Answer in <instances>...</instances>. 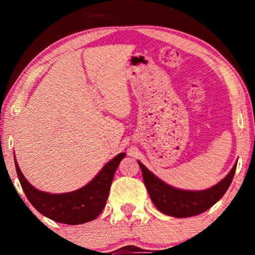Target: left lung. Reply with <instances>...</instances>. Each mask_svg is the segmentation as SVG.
Here are the masks:
<instances>
[{
  "label": "left lung",
  "mask_w": 255,
  "mask_h": 255,
  "mask_svg": "<svg viewBox=\"0 0 255 255\" xmlns=\"http://www.w3.org/2000/svg\"><path fill=\"white\" fill-rule=\"evenodd\" d=\"M144 183L151 200L159 211L176 218H186L207 211L223 197L235 176L237 163L226 177L216 186L202 191L181 190L162 182L139 162Z\"/></svg>",
  "instance_id": "8db88e82"
}]
</instances>
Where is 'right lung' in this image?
Instances as JSON below:
<instances>
[{
  "instance_id": "obj_1",
  "label": "right lung",
  "mask_w": 255,
  "mask_h": 255,
  "mask_svg": "<svg viewBox=\"0 0 255 255\" xmlns=\"http://www.w3.org/2000/svg\"><path fill=\"white\" fill-rule=\"evenodd\" d=\"M124 156L125 153L118 154L103 167L92 182L81 189L66 194H47L36 189L24 177L16 160L15 165L24 194L41 215L62 224L78 225L93 221L102 212L115 172Z\"/></svg>"
}]
</instances>
